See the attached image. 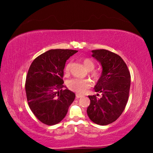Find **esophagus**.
Returning <instances> with one entry per match:
<instances>
[{"instance_id": "1", "label": "esophagus", "mask_w": 153, "mask_h": 153, "mask_svg": "<svg viewBox=\"0 0 153 153\" xmlns=\"http://www.w3.org/2000/svg\"><path fill=\"white\" fill-rule=\"evenodd\" d=\"M76 98H82L83 96L82 95H80L79 94H76Z\"/></svg>"}]
</instances>
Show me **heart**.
Segmentation results:
<instances>
[{
    "mask_svg": "<svg viewBox=\"0 0 153 153\" xmlns=\"http://www.w3.org/2000/svg\"><path fill=\"white\" fill-rule=\"evenodd\" d=\"M83 63L85 67L88 71H90V76H91L94 79L97 80L100 78L101 74L99 71L92 70L94 68V61L89 58H85L83 59ZM65 73L68 74L70 70V64H67L65 67ZM67 86L69 90L72 91L76 92L79 94H83L86 92V90L92 86V82L88 79H79V78H74L69 80L67 82Z\"/></svg>",
    "mask_w": 153,
    "mask_h": 153,
    "instance_id": "heart-1",
    "label": "heart"
}]
</instances>
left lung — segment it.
<instances>
[{
	"label": "left lung",
	"instance_id": "1",
	"mask_svg": "<svg viewBox=\"0 0 153 153\" xmlns=\"http://www.w3.org/2000/svg\"><path fill=\"white\" fill-rule=\"evenodd\" d=\"M92 53L102 67L101 76L94 86L95 92L101 93L102 97L88 96L90 104L87 114L94 123L106 126L117 120L125 109L131 76L126 63L117 54L105 49Z\"/></svg>",
	"mask_w": 153,
	"mask_h": 153
}]
</instances>
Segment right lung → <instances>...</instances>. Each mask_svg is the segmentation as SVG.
Returning a JSON list of instances; mask_svg holds the SVG:
<instances>
[{
	"label": "right lung",
	"mask_w": 153,
	"mask_h": 153,
	"mask_svg": "<svg viewBox=\"0 0 153 153\" xmlns=\"http://www.w3.org/2000/svg\"><path fill=\"white\" fill-rule=\"evenodd\" d=\"M77 51L52 49L37 56L25 80V92L31 111L41 122L53 126L63 120L76 94L63 85L67 59Z\"/></svg>",
	"instance_id": "right-lung-1"
}]
</instances>
